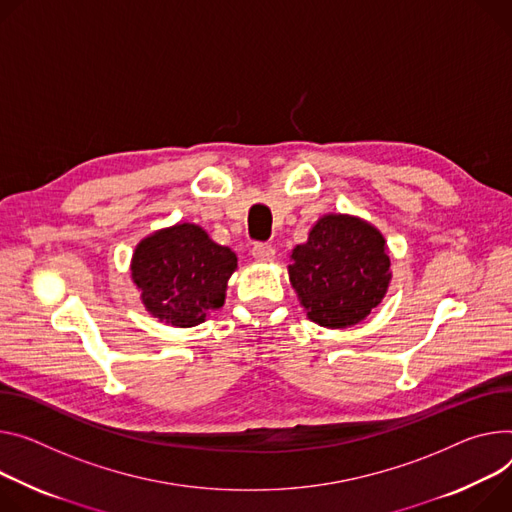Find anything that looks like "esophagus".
Here are the masks:
<instances>
[{"label": "esophagus", "instance_id": "esophagus-1", "mask_svg": "<svg viewBox=\"0 0 512 512\" xmlns=\"http://www.w3.org/2000/svg\"><path fill=\"white\" fill-rule=\"evenodd\" d=\"M251 253H253V257H255L257 261H261V263H267V261H271V259L275 257V249H273L269 243H255Z\"/></svg>", "mask_w": 512, "mask_h": 512}]
</instances>
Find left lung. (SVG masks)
I'll return each instance as SVG.
<instances>
[{
  "mask_svg": "<svg viewBox=\"0 0 512 512\" xmlns=\"http://www.w3.org/2000/svg\"><path fill=\"white\" fill-rule=\"evenodd\" d=\"M290 282L312 322L345 329L376 308L390 284V257L380 232L353 216H322L292 251Z\"/></svg>",
  "mask_w": 512,
  "mask_h": 512,
  "instance_id": "8db88e82",
  "label": "left lung"
}]
</instances>
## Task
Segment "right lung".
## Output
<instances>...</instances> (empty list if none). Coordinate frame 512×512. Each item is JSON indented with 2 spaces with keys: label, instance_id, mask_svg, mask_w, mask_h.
Returning a JSON list of instances; mask_svg holds the SVG:
<instances>
[{
  "label": "right lung",
  "instance_id": "right-lung-1",
  "mask_svg": "<svg viewBox=\"0 0 512 512\" xmlns=\"http://www.w3.org/2000/svg\"><path fill=\"white\" fill-rule=\"evenodd\" d=\"M237 255L210 241L196 224L155 232L136 247L132 282L147 310L173 327H196L208 310L224 304Z\"/></svg>",
  "mask_w": 512,
  "mask_h": 512
}]
</instances>
